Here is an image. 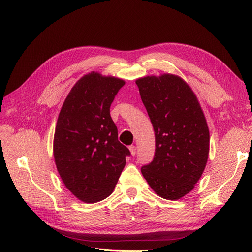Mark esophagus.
Instances as JSON below:
<instances>
[{
	"instance_id": "obj_1",
	"label": "esophagus",
	"mask_w": 252,
	"mask_h": 252,
	"mask_svg": "<svg viewBox=\"0 0 252 252\" xmlns=\"http://www.w3.org/2000/svg\"><path fill=\"white\" fill-rule=\"evenodd\" d=\"M128 149H129V152H130V154H131V155L134 156V155L136 154V150H137V149H136V147H135V146H133V145H131V146H129V147H128Z\"/></svg>"
}]
</instances>
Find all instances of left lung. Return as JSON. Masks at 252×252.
Listing matches in <instances>:
<instances>
[{"label": "left lung", "mask_w": 252, "mask_h": 252, "mask_svg": "<svg viewBox=\"0 0 252 252\" xmlns=\"http://www.w3.org/2000/svg\"><path fill=\"white\" fill-rule=\"evenodd\" d=\"M155 131L153 161L142 167L151 189L167 200L190 193L205 169L209 129L195 93L176 74L136 79Z\"/></svg>", "instance_id": "8db88e82"}]
</instances>
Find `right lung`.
<instances>
[{"mask_svg":"<svg viewBox=\"0 0 252 252\" xmlns=\"http://www.w3.org/2000/svg\"><path fill=\"white\" fill-rule=\"evenodd\" d=\"M125 84L91 71L75 83L61 107L53 154L64 186L83 202L104 200L113 192L129 155L110 116V105Z\"/></svg>","mask_w":252,"mask_h":252,"instance_id":"1","label":"right lung"}]
</instances>
